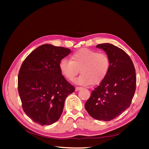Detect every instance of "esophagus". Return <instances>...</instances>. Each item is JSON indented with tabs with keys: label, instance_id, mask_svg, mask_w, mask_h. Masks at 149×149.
Masks as SVG:
<instances>
[{
	"label": "esophagus",
	"instance_id": "esophagus-1",
	"mask_svg": "<svg viewBox=\"0 0 149 149\" xmlns=\"http://www.w3.org/2000/svg\"><path fill=\"white\" fill-rule=\"evenodd\" d=\"M81 88H82L81 87H76L75 91H79V90H80Z\"/></svg>",
	"mask_w": 149,
	"mask_h": 149
}]
</instances>
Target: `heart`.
<instances>
[{
  "label": "heart",
  "instance_id": "heart-1",
  "mask_svg": "<svg viewBox=\"0 0 149 149\" xmlns=\"http://www.w3.org/2000/svg\"><path fill=\"white\" fill-rule=\"evenodd\" d=\"M110 67V60L106 54L87 48L73 53L71 60L63 58L59 63L62 74L70 81H73L80 70L81 74L76 83L85 86L101 83L109 73Z\"/></svg>",
  "mask_w": 149,
  "mask_h": 149
}]
</instances>
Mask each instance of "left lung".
I'll return each instance as SVG.
<instances>
[{
  "label": "left lung",
  "mask_w": 149,
  "mask_h": 149,
  "mask_svg": "<svg viewBox=\"0 0 149 149\" xmlns=\"http://www.w3.org/2000/svg\"><path fill=\"white\" fill-rule=\"evenodd\" d=\"M109 57L111 67L106 78L92 91L85 109L92 118L109 121L129 107L136 89V70L123 49L111 43L99 44Z\"/></svg>",
  "instance_id": "left-lung-1"
}]
</instances>
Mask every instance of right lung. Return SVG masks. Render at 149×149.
Returning <instances> with one entry per match:
<instances>
[{"instance_id":"right-lung-1","label":"right lung","mask_w":149,"mask_h":149,"mask_svg":"<svg viewBox=\"0 0 149 149\" xmlns=\"http://www.w3.org/2000/svg\"><path fill=\"white\" fill-rule=\"evenodd\" d=\"M71 49L52 45L38 47L27 56L18 75V91L25 113L41 125L60 119L66 97L74 91L59 68Z\"/></svg>"}]
</instances>
